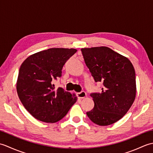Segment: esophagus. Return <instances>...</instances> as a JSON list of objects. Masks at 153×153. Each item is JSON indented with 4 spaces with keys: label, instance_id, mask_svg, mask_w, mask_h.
I'll return each instance as SVG.
<instances>
[{
    "label": "esophagus",
    "instance_id": "34e87169",
    "mask_svg": "<svg viewBox=\"0 0 153 153\" xmlns=\"http://www.w3.org/2000/svg\"><path fill=\"white\" fill-rule=\"evenodd\" d=\"M87 94L85 91H82L80 93H77V97H78L79 99H83L86 97Z\"/></svg>",
    "mask_w": 153,
    "mask_h": 153
}]
</instances>
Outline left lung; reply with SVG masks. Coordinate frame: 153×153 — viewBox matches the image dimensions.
I'll return each instance as SVG.
<instances>
[{"mask_svg":"<svg viewBox=\"0 0 153 153\" xmlns=\"http://www.w3.org/2000/svg\"><path fill=\"white\" fill-rule=\"evenodd\" d=\"M95 82H102L101 93H92L93 109L87 112L99 126H108L128 112L136 95L135 72L128 58L106 47L81 49Z\"/></svg>","mask_w":153,"mask_h":153,"instance_id":"1","label":"left lung"}]
</instances>
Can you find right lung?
Wrapping results in <instances>:
<instances>
[{"label": "right lung", "instance_id": "1", "mask_svg": "<svg viewBox=\"0 0 153 153\" xmlns=\"http://www.w3.org/2000/svg\"><path fill=\"white\" fill-rule=\"evenodd\" d=\"M75 48H52L31 55L21 65L16 83L19 99L35 118L47 123L62 119L77 97L58 87L52 81L62 76V69L76 53Z\"/></svg>", "mask_w": 153, "mask_h": 153}]
</instances>
